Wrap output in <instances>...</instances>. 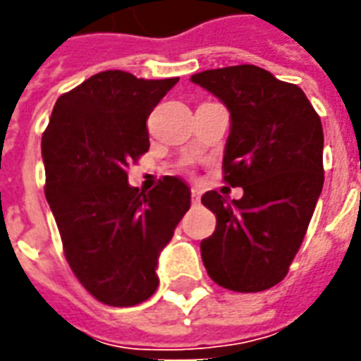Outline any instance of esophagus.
Returning <instances> with one entry per match:
<instances>
[{
    "mask_svg": "<svg viewBox=\"0 0 361 361\" xmlns=\"http://www.w3.org/2000/svg\"><path fill=\"white\" fill-rule=\"evenodd\" d=\"M191 201H193V204H197L201 201V191H199V189H191Z\"/></svg>",
    "mask_w": 361,
    "mask_h": 361,
    "instance_id": "obj_1",
    "label": "esophagus"
}]
</instances>
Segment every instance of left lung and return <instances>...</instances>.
<instances>
[{"mask_svg": "<svg viewBox=\"0 0 361 361\" xmlns=\"http://www.w3.org/2000/svg\"><path fill=\"white\" fill-rule=\"evenodd\" d=\"M226 104L232 118L222 172L243 197L228 203L207 191L201 203L216 214L201 242L204 269L219 286L261 292L290 271L323 189V126L292 82L257 66L209 69L191 77Z\"/></svg>", "mask_w": 361, "mask_h": 361, "instance_id": "1", "label": "left lung"}]
</instances>
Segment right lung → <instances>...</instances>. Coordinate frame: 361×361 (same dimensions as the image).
Instances as JSON below:
<instances>
[{
    "label": "right lung",
    "instance_id": "add662e5",
    "mask_svg": "<svg viewBox=\"0 0 361 361\" xmlns=\"http://www.w3.org/2000/svg\"><path fill=\"white\" fill-rule=\"evenodd\" d=\"M176 82L96 73L59 96L42 135L44 193L67 263L106 305L131 307L157 292L160 250L191 204L173 176L149 193L127 183L129 164L150 147V111Z\"/></svg>",
    "mask_w": 361,
    "mask_h": 361
}]
</instances>
